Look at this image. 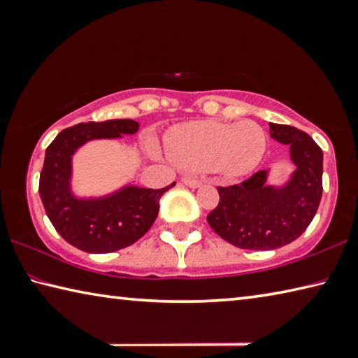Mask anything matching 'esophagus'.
<instances>
[{
	"mask_svg": "<svg viewBox=\"0 0 358 358\" xmlns=\"http://www.w3.org/2000/svg\"><path fill=\"white\" fill-rule=\"evenodd\" d=\"M183 185H186V186H189V187H197V186H201L202 185V180L201 178H197V177H183Z\"/></svg>",
	"mask_w": 358,
	"mask_h": 358,
	"instance_id": "obj_1",
	"label": "esophagus"
}]
</instances>
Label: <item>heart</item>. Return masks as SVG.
<instances>
[{
	"mask_svg": "<svg viewBox=\"0 0 358 358\" xmlns=\"http://www.w3.org/2000/svg\"><path fill=\"white\" fill-rule=\"evenodd\" d=\"M266 150V134L254 121H196L178 126L169 137V153L186 171L213 167L226 177L254 171Z\"/></svg>",
	"mask_w": 358,
	"mask_h": 358,
	"instance_id": "1",
	"label": "heart"
}]
</instances>
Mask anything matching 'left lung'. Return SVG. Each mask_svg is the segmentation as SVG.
Masks as SVG:
<instances>
[{
	"label": "left lung",
	"instance_id": "obj_1",
	"mask_svg": "<svg viewBox=\"0 0 358 358\" xmlns=\"http://www.w3.org/2000/svg\"><path fill=\"white\" fill-rule=\"evenodd\" d=\"M270 136L290 147L296 171L281 187L266 186V171L238 185L217 186L220 202L207 221L222 240L241 250L266 251L289 245L305 232L322 197L324 155L296 128L270 123Z\"/></svg>",
	"mask_w": 358,
	"mask_h": 358
}]
</instances>
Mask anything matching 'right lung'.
<instances>
[{
    "instance_id": "obj_1",
    "label": "right lung",
    "mask_w": 358,
    "mask_h": 358,
    "mask_svg": "<svg viewBox=\"0 0 358 358\" xmlns=\"http://www.w3.org/2000/svg\"><path fill=\"white\" fill-rule=\"evenodd\" d=\"M137 131L134 120L90 121L63 129L47 147L39 196L48 220L69 245L85 252H113L136 243L153 226L161 196L175 183L162 189L126 186L101 199H77L71 192V161L78 147Z\"/></svg>"
}]
</instances>
